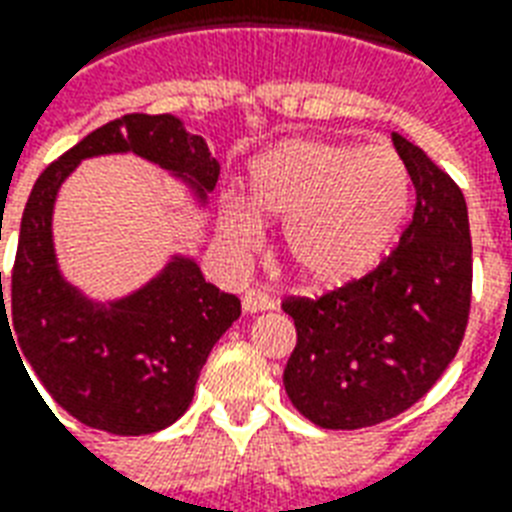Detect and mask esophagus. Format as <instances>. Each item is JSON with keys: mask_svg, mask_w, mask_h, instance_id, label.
I'll list each match as a JSON object with an SVG mask.
<instances>
[{"mask_svg": "<svg viewBox=\"0 0 512 512\" xmlns=\"http://www.w3.org/2000/svg\"><path fill=\"white\" fill-rule=\"evenodd\" d=\"M241 306H244V311H247V314H257V311H268V308L276 306V300H273L265 290H260V287H252V290L244 292Z\"/></svg>", "mask_w": 512, "mask_h": 512, "instance_id": "34e87169", "label": "esophagus"}]
</instances>
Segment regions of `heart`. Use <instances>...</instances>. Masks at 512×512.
<instances>
[{
    "instance_id": "obj_1",
    "label": "heart",
    "mask_w": 512,
    "mask_h": 512,
    "mask_svg": "<svg viewBox=\"0 0 512 512\" xmlns=\"http://www.w3.org/2000/svg\"><path fill=\"white\" fill-rule=\"evenodd\" d=\"M257 214L284 225V252L314 284H343L373 271L411 206V171L389 144L290 139L257 158L249 174ZM222 236L241 249L260 241V222L241 204L220 212Z\"/></svg>"
}]
</instances>
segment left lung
Masks as SVG:
<instances>
[{"label":"left lung","instance_id":"8db88e82","mask_svg":"<svg viewBox=\"0 0 512 512\" xmlns=\"http://www.w3.org/2000/svg\"><path fill=\"white\" fill-rule=\"evenodd\" d=\"M392 142L416 187L400 244L360 279L282 300L298 330L284 389L325 429L373 427L419 403L456 357L470 319L473 241L462 190L405 136Z\"/></svg>","mask_w":512,"mask_h":512}]
</instances>
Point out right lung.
Segmentation results:
<instances>
[{
    "label": "right lung",
    "mask_w": 512,
    "mask_h": 512,
    "mask_svg": "<svg viewBox=\"0 0 512 512\" xmlns=\"http://www.w3.org/2000/svg\"><path fill=\"white\" fill-rule=\"evenodd\" d=\"M109 152H136L174 171L201 201L220 177L204 139L174 115L134 112L96 128L34 182L10 276V322L0 271V327L13 325V341L69 416L112 435H150L187 411L198 373L241 317V303L206 282L190 257H174L161 276L109 306L64 282L50 233L58 187L77 163Z\"/></svg>",
    "instance_id": "obj_1"
}]
</instances>
